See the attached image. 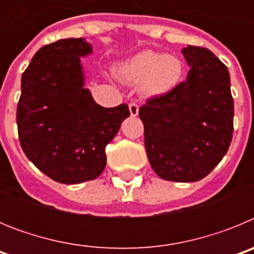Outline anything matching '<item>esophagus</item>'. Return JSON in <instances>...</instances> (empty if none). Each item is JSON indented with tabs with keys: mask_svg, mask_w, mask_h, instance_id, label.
<instances>
[{
	"mask_svg": "<svg viewBox=\"0 0 254 254\" xmlns=\"http://www.w3.org/2000/svg\"><path fill=\"white\" fill-rule=\"evenodd\" d=\"M129 113H131L132 117H137L138 116V105L136 103H129Z\"/></svg>",
	"mask_w": 254,
	"mask_h": 254,
	"instance_id": "1",
	"label": "esophagus"
}]
</instances>
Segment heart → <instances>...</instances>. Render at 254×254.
<instances>
[{
    "instance_id": "b5f03b06",
    "label": "heart",
    "mask_w": 254,
    "mask_h": 254,
    "mask_svg": "<svg viewBox=\"0 0 254 254\" xmlns=\"http://www.w3.org/2000/svg\"><path fill=\"white\" fill-rule=\"evenodd\" d=\"M185 62L174 55L145 49L116 67L121 81L140 86L142 95L160 98L174 91L185 77Z\"/></svg>"
}]
</instances>
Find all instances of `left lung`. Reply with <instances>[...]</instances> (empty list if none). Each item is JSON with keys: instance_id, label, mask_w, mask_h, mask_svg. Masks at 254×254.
Here are the masks:
<instances>
[{"instance_id": "obj_1", "label": "left lung", "mask_w": 254, "mask_h": 254, "mask_svg": "<svg viewBox=\"0 0 254 254\" xmlns=\"http://www.w3.org/2000/svg\"><path fill=\"white\" fill-rule=\"evenodd\" d=\"M182 53L190 67L186 81L150 99L138 116L154 172L165 181L197 182L230 146L234 102L228 67L212 52L187 46Z\"/></svg>"}]
</instances>
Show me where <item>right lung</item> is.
<instances>
[{"label":"right lung","instance_id":"1","mask_svg":"<svg viewBox=\"0 0 254 254\" xmlns=\"http://www.w3.org/2000/svg\"><path fill=\"white\" fill-rule=\"evenodd\" d=\"M93 53L85 38L44 46L21 76L19 140L29 160L64 185L93 181L107 164L105 146L129 117L127 104L104 108L85 87L81 58Z\"/></svg>","mask_w":254,"mask_h":254}]
</instances>
